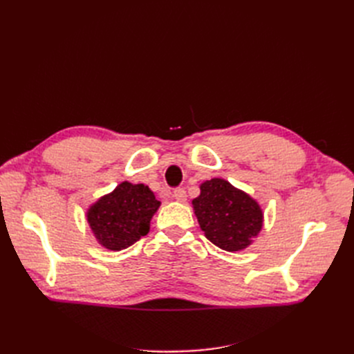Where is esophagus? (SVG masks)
Here are the masks:
<instances>
[{
	"mask_svg": "<svg viewBox=\"0 0 354 354\" xmlns=\"http://www.w3.org/2000/svg\"><path fill=\"white\" fill-rule=\"evenodd\" d=\"M174 198H176V201H178V202H185L186 201V198H187V195H186V190L185 189H176L174 190Z\"/></svg>",
	"mask_w": 354,
	"mask_h": 354,
	"instance_id": "obj_1",
	"label": "esophagus"
}]
</instances>
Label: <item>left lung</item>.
<instances>
[{
    "mask_svg": "<svg viewBox=\"0 0 354 354\" xmlns=\"http://www.w3.org/2000/svg\"><path fill=\"white\" fill-rule=\"evenodd\" d=\"M199 189L192 207L207 239L229 252L248 248L263 229L260 203L224 178L203 181Z\"/></svg>",
    "mask_w": 354,
    "mask_h": 354,
    "instance_id": "obj_1",
    "label": "left lung"
}]
</instances>
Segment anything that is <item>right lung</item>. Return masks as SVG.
Listing matches in <instances>:
<instances>
[{
  "instance_id": "add662e5",
  "label": "right lung",
  "mask_w": 354,
  "mask_h": 354,
  "mask_svg": "<svg viewBox=\"0 0 354 354\" xmlns=\"http://www.w3.org/2000/svg\"><path fill=\"white\" fill-rule=\"evenodd\" d=\"M159 207L160 202L147 186L122 181L111 194L90 205L87 221L102 246L121 251L146 236Z\"/></svg>"
}]
</instances>
